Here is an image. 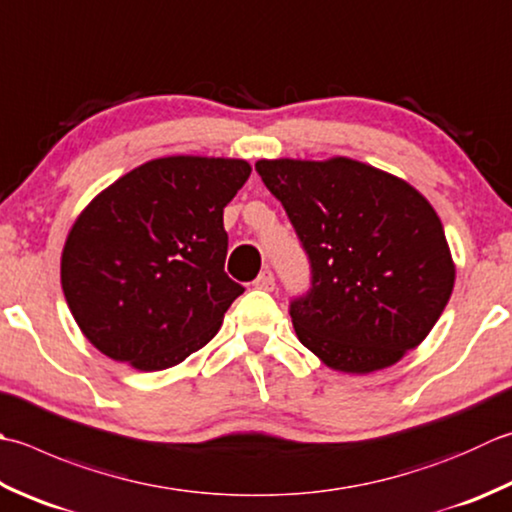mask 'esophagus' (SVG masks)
<instances>
[{
	"instance_id": "obj_1",
	"label": "esophagus",
	"mask_w": 512,
	"mask_h": 512,
	"mask_svg": "<svg viewBox=\"0 0 512 512\" xmlns=\"http://www.w3.org/2000/svg\"><path fill=\"white\" fill-rule=\"evenodd\" d=\"M253 286L259 290H273L275 288L273 273H270V270H262V273H259V277L253 282Z\"/></svg>"
}]
</instances>
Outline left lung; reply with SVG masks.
Instances as JSON below:
<instances>
[{
    "mask_svg": "<svg viewBox=\"0 0 512 512\" xmlns=\"http://www.w3.org/2000/svg\"><path fill=\"white\" fill-rule=\"evenodd\" d=\"M313 268L290 302L295 333L339 373L397 364L437 324L455 262L428 199L404 179L350 157L259 159Z\"/></svg>",
    "mask_w": 512,
    "mask_h": 512,
    "instance_id": "left-lung-1",
    "label": "left lung"
}]
</instances>
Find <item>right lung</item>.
Wrapping results in <instances>:
<instances>
[{
    "instance_id": "add662e5",
    "label": "right lung",
    "mask_w": 512,
    "mask_h": 512,
    "mask_svg": "<svg viewBox=\"0 0 512 512\" xmlns=\"http://www.w3.org/2000/svg\"><path fill=\"white\" fill-rule=\"evenodd\" d=\"M250 170L230 157L150 159L79 213L62 250V290L99 353L153 373L217 335L244 293L224 273V208Z\"/></svg>"
}]
</instances>
